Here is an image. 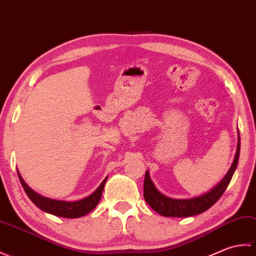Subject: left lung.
Instances as JSON below:
<instances>
[{
	"instance_id": "obj_1",
	"label": "left lung",
	"mask_w": 256,
	"mask_h": 256,
	"mask_svg": "<svg viewBox=\"0 0 256 256\" xmlns=\"http://www.w3.org/2000/svg\"><path fill=\"white\" fill-rule=\"evenodd\" d=\"M240 156V134H238V146L236 152L232 162L229 171L224 176L217 185H214L212 190L200 196L185 198V200H178V198H171L158 190L150 178L149 171L146 170L144 183V200L154 212L160 214L164 217H192V216L200 214L207 209L212 207L219 198L222 196L224 190L228 187L230 180L234 176L236 168L238 162H239Z\"/></svg>"
}]
</instances>
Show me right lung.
Returning <instances> with one entry per match:
<instances>
[{"label":"right lung","mask_w":256,"mask_h":256,"mask_svg":"<svg viewBox=\"0 0 256 256\" xmlns=\"http://www.w3.org/2000/svg\"><path fill=\"white\" fill-rule=\"evenodd\" d=\"M17 174H18L22 186L24 187V190L27 196L30 197V200L35 204L39 209H42L44 212L64 218H80L92 212L100 200L102 192H103L107 178H108V176H106L105 180L102 182L100 185L96 188V190L92 192L90 196L85 197L80 200L66 202L52 200V198H48L38 194V192L32 190L30 187L25 183V180H22L18 171H17Z\"/></svg>","instance_id":"1"}]
</instances>
